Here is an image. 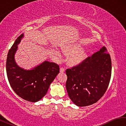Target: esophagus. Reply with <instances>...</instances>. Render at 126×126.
Listing matches in <instances>:
<instances>
[{
  "label": "esophagus",
  "mask_w": 126,
  "mask_h": 126,
  "mask_svg": "<svg viewBox=\"0 0 126 126\" xmlns=\"http://www.w3.org/2000/svg\"><path fill=\"white\" fill-rule=\"evenodd\" d=\"M65 71V68L64 67H61L60 68V72H61V73H63Z\"/></svg>",
  "instance_id": "1"
}]
</instances>
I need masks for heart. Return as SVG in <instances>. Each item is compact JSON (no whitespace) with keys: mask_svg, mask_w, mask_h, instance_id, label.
<instances>
[{"mask_svg":"<svg viewBox=\"0 0 126 126\" xmlns=\"http://www.w3.org/2000/svg\"><path fill=\"white\" fill-rule=\"evenodd\" d=\"M81 46L79 44H68L63 46L62 49L63 53L67 55L72 54L68 60V63L71 65H76L84 60L86 57V54L84 50H80ZM57 54L59 55V52Z\"/></svg>","mask_w":126,"mask_h":126,"instance_id":"obj_1","label":"heart"}]
</instances>
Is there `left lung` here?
<instances>
[{
    "mask_svg": "<svg viewBox=\"0 0 126 126\" xmlns=\"http://www.w3.org/2000/svg\"><path fill=\"white\" fill-rule=\"evenodd\" d=\"M66 89L76 105L84 107L101 98L108 88L112 73L111 59L105 47L65 71Z\"/></svg>",
    "mask_w": 126,
    "mask_h": 126,
    "instance_id": "1",
    "label": "left lung"
}]
</instances>
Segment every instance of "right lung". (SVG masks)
Here are the masks:
<instances>
[{
  "label": "right lung",
  "mask_w": 126,
  "mask_h": 126,
  "mask_svg": "<svg viewBox=\"0 0 126 126\" xmlns=\"http://www.w3.org/2000/svg\"><path fill=\"white\" fill-rule=\"evenodd\" d=\"M23 37L17 38L8 53L6 71L10 86L18 96L26 101L35 102L46 94L49 87L59 73L57 64L45 61L32 70H24L16 64L14 55Z\"/></svg>",
  "instance_id": "1"
}]
</instances>
